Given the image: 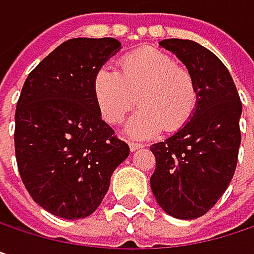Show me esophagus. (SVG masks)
<instances>
[{
    "label": "esophagus",
    "mask_w": 254,
    "mask_h": 254,
    "mask_svg": "<svg viewBox=\"0 0 254 254\" xmlns=\"http://www.w3.org/2000/svg\"><path fill=\"white\" fill-rule=\"evenodd\" d=\"M129 148H130V151H136V150L142 148V144H138V142H129Z\"/></svg>",
    "instance_id": "obj_1"
}]
</instances>
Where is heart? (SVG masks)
<instances>
[{"label": "heart", "mask_w": 254, "mask_h": 254, "mask_svg": "<svg viewBox=\"0 0 254 254\" xmlns=\"http://www.w3.org/2000/svg\"><path fill=\"white\" fill-rule=\"evenodd\" d=\"M92 89L98 110L110 125L121 124L136 101L141 104L125 127V133L133 139H148L163 127L179 130L194 115L198 101L191 72L177 66L172 56L150 47L124 56L119 72L100 69Z\"/></svg>", "instance_id": "b5f03b06"}]
</instances>
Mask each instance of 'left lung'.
I'll list each match as a JSON object with an SVG mask.
<instances>
[{
    "label": "left lung",
    "instance_id": "obj_1",
    "mask_svg": "<svg viewBox=\"0 0 254 254\" xmlns=\"http://www.w3.org/2000/svg\"><path fill=\"white\" fill-rule=\"evenodd\" d=\"M195 79L198 101L191 119L163 142L150 147L156 169L150 178L157 204L177 219L207 213L234 177L241 142V101L225 64L190 39H163Z\"/></svg>",
    "mask_w": 254,
    "mask_h": 254
}]
</instances>
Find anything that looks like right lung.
Returning <instances> with one entry per match:
<instances>
[{
    "label": "right lung",
    "mask_w": 254,
    "mask_h": 254,
    "mask_svg": "<svg viewBox=\"0 0 254 254\" xmlns=\"http://www.w3.org/2000/svg\"><path fill=\"white\" fill-rule=\"evenodd\" d=\"M122 48L115 38H73L25 80L16 109L14 147L30 197L47 212L82 219L95 212L115 169L129 156L98 110L95 73Z\"/></svg>",
    "instance_id": "1"
}]
</instances>
